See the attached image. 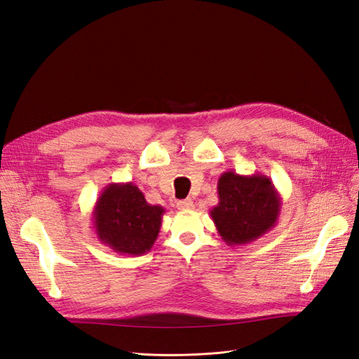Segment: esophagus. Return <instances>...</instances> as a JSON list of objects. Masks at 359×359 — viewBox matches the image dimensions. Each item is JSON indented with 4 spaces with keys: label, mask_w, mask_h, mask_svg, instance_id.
Listing matches in <instances>:
<instances>
[{
    "label": "esophagus",
    "mask_w": 359,
    "mask_h": 359,
    "mask_svg": "<svg viewBox=\"0 0 359 359\" xmlns=\"http://www.w3.org/2000/svg\"><path fill=\"white\" fill-rule=\"evenodd\" d=\"M193 201L191 199H184V201H180L177 203V208L180 211H189V210H193Z\"/></svg>",
    "instance_id": "34e87169"
}]
</instances>
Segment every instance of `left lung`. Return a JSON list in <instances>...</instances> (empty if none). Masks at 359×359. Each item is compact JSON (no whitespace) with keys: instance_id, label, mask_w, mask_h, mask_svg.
<instances>
[{"instance_id":"8db88e82","label":"left lung","mask_w":359,"mask_h":359,"mask_svg":"<svg viewBox=\"0 0 359 359\" xmlns=\"http://www.w3.org/2000/svg\"><path fill=\"white\" fill-rule=\"evenodd\" d=\"M219 203L211 219L227 245H245L277 224L281 198L266 175L223 172L217 184Z\"/></svg>"}]
</instances>
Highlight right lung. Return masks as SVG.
<instances>
[{
    "label": "right lung",
    "mask_w": 359,
    "mask_h": 359,
    "mask_svg": "<svg viewBox=\"0 0 359 359\" xmlns=\"http://www.w3.org/2000/svg\"><path fill=\"white\" fill-rule=\"evenodd\" d=\"M163 214L165 208L149 205L133 182H112L94 205V232L114 252L140 256L154 245Z\"/></svg>",
    "instance_id": "obj_1"
}]
</instances>
